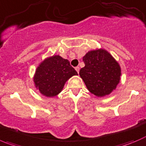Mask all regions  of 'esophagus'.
<instances>
[{
	"instance_id": "esophagus-1",
	"label": "esophagus",
	"mask_w": 146,
	"mask_h": 146,
	"mask_svg": "<svg viewBox=\"0 0 146 146\" xmlns=\"http://www.w3.org/2000/svg\"><path fill=\"white\" fill-rule=\"evenodd\" d=\"M75 69H76V71L77 72V73H79V72H80V67H79V66H76Z\"/></svg>"
}]
</instances>
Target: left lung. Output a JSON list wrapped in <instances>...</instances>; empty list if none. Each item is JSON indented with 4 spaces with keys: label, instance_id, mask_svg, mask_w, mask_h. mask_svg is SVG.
I'll return each mask as SVG.
<instances>
[{
    "label": "left lung",
    "instance_id": "obj_1",
    "mask_svg": "<svg viewBox=\"0 0 146 146\" xmlns=\"http://www.w3.org/2000/svg\"><path fill=\"white\" fill-rule=\"evenodd\" d=\"M82 59L85 66L80 75L89 91L98 97L110 95L120 82L121 69L117 61L102 48L88 51Z\"/></svg>",
    "mask_w": 146,
    "mask_h": 146
}]
</instances>
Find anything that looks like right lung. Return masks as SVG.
<instances>
[{
    "label": "right lung",
    "mask_w": 146,
    "mask_h": 146,
    "mask_svg": "<svg viewBox=\"0 0 146 146\" xmlns=\"http://www.w3.org/2000/svg\"><path fill=\"white\" fill-rule=\"evenodd\" d=\"M74 75H78L67 59L55 55L44 59L36 70L34 82L41 94L54 97L62 92L66 82Z\"/></svg>",
    "instance_id": "add662e5"
}]
</instances>
